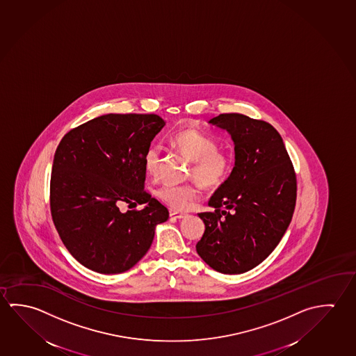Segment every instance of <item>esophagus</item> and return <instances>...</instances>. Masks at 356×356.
<instances>
[{"instance_id": "esophagus-1", "label": "esophagus", "mask_w": 356, "mask_h": 356, "mask_svg": "<svg viewBox=\"0 0 356 356\" xmlns=\"http://www.w3.org/2000/svg\"><path fill=\"white\" fill-rule=\"evenodd\" d=\"M170 216L172 217V218H176V220H179V218H184L186 213H184V212H179V211H171L170 212Z\"/></svg>"}]
</instances>
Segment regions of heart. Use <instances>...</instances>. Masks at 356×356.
Returning a JSON list of instances; mask_svg holds the SVG:
<instances>
[{
	"mask_svg": "<svg viewBox=\"0 0 356 356\" xmlns=\"http://www.w3.org/2000/svg\"><path fill=\"white\" fill-rule=\"evenodd\" d=\"M170 144L193 161L190 176L204 190H216L227 179L231 171V158L227 152L218 149L217 143L204 133L187 129L170 138ZM146 174L156 177L160 171V149L150 146L144 154ZM158 197L172 209H185L198 197V188L193 184L175 185L165 182L156 190Z\"/></svg>",
	"mask_w": 356,
	"mask_h": 356,
	"instance_id": "1",
	"label": "heart"
}]
</instances>
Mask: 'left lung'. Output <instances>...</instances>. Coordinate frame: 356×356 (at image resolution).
<instances>
[{
  "mask_svg": "<svg viewBox=\"0 0 356 356\" xmlns=\"http://www.w3.org/2000/svg\"><path fill=\"white\" fill-rule=\"evenodd\" d=\"M210 124L227 130L234 168L198 213L204 232L198 256L225 274L245 273L262 263L286 234L296 207L297 177L280 133L267 122L231 113Z\"/></svg>",
  "mask_w": 356,
  "mask_h": 356,
  "instance_id": "1",
  "label": "left lung"
}]
</instances>
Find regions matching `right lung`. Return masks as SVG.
<instances>
[{
    "label": "right lung",
    "instance_id": "1",
    "mask_svg": "<svg viewBox=\"0 0 356 356\" xmlns=\"http://www.w3.org/2000/svg\"><path fill=\"white\" fill-rule=\"evenodd\" d=\"M165 127L156 114H106L72 129L54 154L51 213L84 267L122 273L149 251L169 211L144 190V154ZM146 204L140 211L118 207Z\"/></svg>",
    "mask_w": 356,
    "mask_h": 356
}]
</instances>
